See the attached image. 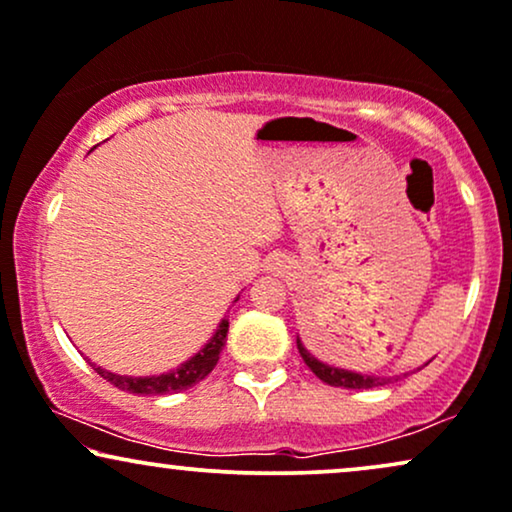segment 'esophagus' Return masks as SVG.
Returning <instances> with one entry per match:
<instances>
[{
	"label": "esophagus",
	"instance_id": "1",
	"mask_svg": "<svg viewBox=\"0 0 512 512\" xmlns=\"http://www.w3.org/2000/svg\"><path fill=\"white\" fill-rule=\"evenodd\" d=\"M275 266H282V261H277V263H275Z\"/></svg>",
	"mask_w": 512,
	"mask_h": 512
}]
</instances>
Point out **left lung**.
<instances>
[{"label":"left lung","mask_w":512,"mask_h":512,"mask_svg":"<svg viewBox=\"0 0 512 512\" xmlns=\"http://www.w3.org/2000/svg\"><path fill=\"white\" fill-rule=\"evenodd\" d=\"M296 349H299L304 363L315 372V377L330 384V387H344V389H370V387H382V384H389L391 380H399L396 377H377V375H365V372H356V370H346V368H334V365H327L315 358L311 351L306 349L301 337L296 334ZM427 365V363H425ZM420 370V368H418Z\"/></svg>","instance_id":"1"}]
</instances>
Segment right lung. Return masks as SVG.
<instances>
[{
  "label": "right lung",
  "instance_id": "obj_1",
  "mask_svg": "<svg viewBox=\"0 0 512 512\" xmlns=\"http://www.w3.org/2000/svg\"><path fill=\"white\" fill-rule=\"evenodd\" d=\"M239 299V296H237ZM235 299V301H237ZM227 318H223L216 327V332L211 334V339L201 346V349L194 353L192 358H187L185 363H180L178 368L168 370V372H161V375H147V377H132V375H118V372H111V370H104L99 368V365L92 363V368L99 372V375L104 377L106 382H111L113 387L123 389V391H130V394H142V396H156V394H178V391H185L189 387H194V384L204 380V377L216 368L218 358H220V351H223L225 346V337H227Z\"/></svg>",
  "mask_w": 512,
  "mask_h": 512
}]
</instances>
